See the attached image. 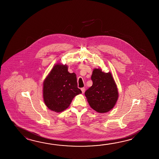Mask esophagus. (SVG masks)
<instances>
[{"instance_id":"obj_1","label":"esophagus","mask_w":159,"mask_h":159,"mask_svg":"<svg viewBox=\"0 0 159 159\" xmlns=\"http://www.w3.org/2000/svg\"><path fill=\"white\" fill-rule=\"evenodd\" d=\"M81 91H82V93H84L85 92V88H81Z\"/></svg>"}]
</instances>
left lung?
<instances>
[{"label": "left lung", "instance_id": "obj_1", "mask_svg": "<svg viewBox=\"0 0 159 159\" xmlns=\"http://www.w3.org/2000/svg\"><path fill=\"white\" fill-rule=\"evenodd\" d=\"M91 79L93 84L85 92L88 102L93 110L100 113H107L113 108L118 98L117 85L110 72L94 68Z\"/></svg>", "mask_w": 159, "mask_h": 159}]
</instances>
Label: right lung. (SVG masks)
<instances>
[{
    "label": "right lung",
    "mask_w": 159,
    "mask_h": 159,
    "mask_svg": "<svg viewBox=\"0 0 159 159\" xmlns=\"http://www.w3.org/2000/svg\"><path fill=\"white\" fill-rule=\"evenodd\" d=\"M80 93L76 75L68 71L66 65H55L43 83L45 104L49 109L57 113L69 107L73 98Z\"/></svg>",
    "instance_id": "obj_1"
}]
</instances>
